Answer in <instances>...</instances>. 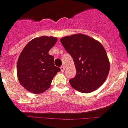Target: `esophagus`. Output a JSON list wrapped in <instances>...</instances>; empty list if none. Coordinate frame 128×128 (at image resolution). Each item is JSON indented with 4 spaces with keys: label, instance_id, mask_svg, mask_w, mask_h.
I'll use <instances>...</instances> for the list:
<instances>
[{
    "label": "esophagus",
    "instance_id": "1",
    "mask_svg": "<svg viewBox=\"0 0 128 128\" xmlns=\"http://www.w3.org/2000/svg\"><path fill=\"white\" fill-rule=\"evenodd\" d=\"M60 69H61V71H62V72H64V70H65V68H64V66H61Z\"/></svg>",
    "mask_w": 128,
    "mask_h": 128
}]
</instances>
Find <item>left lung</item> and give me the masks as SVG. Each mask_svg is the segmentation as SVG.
<instances>
[{
	"label": "left lung",
	"instance_id": "8db88e82",
	"mask_svg": "<svg viewBox=\"0 0 128 128\" xmlns=\"http://www.w3.org/2000/svg\"><path fill=\"white\" fill-rule=\"evenodd\" d=\"M71 55L76 68L75 77L69 80L74 89L82 93L97 90L107 78L110 63L100 42L90 36L76 34L60 40Z\"/></svg>",
	"mask_w": 128,
	"mask_h": 128
}]
</instances>
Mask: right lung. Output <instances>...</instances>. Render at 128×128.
<instances>
[{
  "instance_id": "right-lung-1",
  "label": "right lung",
  "mask_w": 128,
  "mask_h": 128,
  "mask_svg": "<svg viewBox=\"0 0 128 128\" xmlns=\"http://www.w3.org/2000/svg\"><path fill=\"white\" fill-rule=\"evenodd\" d=\"M56 41V38L52 36L36 38L20 53L17 63L18 80L29 92L40 94L46 90L54 75L60 71L54 66V57L48 53Z\"/></svg>"
}]
</instances>
